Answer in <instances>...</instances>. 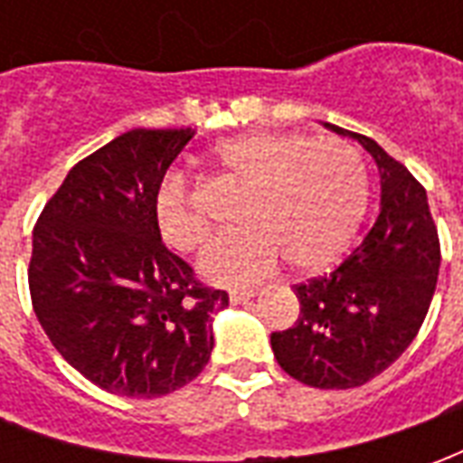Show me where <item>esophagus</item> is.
Here are the masks:
<instances>
[{"mask_svg":"<svg viewBox=\"0 0 463 463\" xmlns=\"http://www.w3.org/2000/svg\"><path fill=\"white\" fill-rule=\"evenodd\" d=\"M255 298V290H232L231 292V302L241 305V302H248Z\"/></svg>","mask_w":463,"mask_h":463,"instance_id":"obj_1","label":"esophagus"}]
</instances>
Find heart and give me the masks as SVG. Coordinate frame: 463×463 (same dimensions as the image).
<instances>
[{
    "mask_svg": "<svg viewBox=\"0 0 463 463\" xmlns=\"http://www.w3.org/2000/svg\"><path fill=\"white\" fill-rule=\"evenodd\" d=\"M211 161L245 188L238 222L203 250L198 270L221 285L268 278L285 258L295 272L337 262L367 211V168L354 146L307 133L250 131L215 143ZM153 221L163 242L193 252L208 221L193 203L188 178L168 171L153 193Z\"/></svg>",
    "mask_w": 463,
    "mask_h": 463,
    "instance_id": "obj_1",
    "label": "heart"
}]
</instances>
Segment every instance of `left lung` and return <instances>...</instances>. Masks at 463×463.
Segmentation results:
<instances>
[{
    "instance_id": "left-lung-1",
    "label": "left lung",
    "mask_w": 463,
    "mask_h": 463,
    "mask_svg": "<svg viewBox=\"0 0 463 463\" xmlns=\"http://www.w3.org/2000/svg\"><path fill=\"white\" fill-rule=\"evenodd\" d=\"M349 136L374 158L382 205L359 248L330 275L295 285L300 317L272 332L275 359L292 379L317 389H352L382 374L417 337L437 290V225L427 191L377 141Z\"/></svg>"
}]
</instances>
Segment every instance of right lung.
Instances as JSON below:
<instances>
[{
	"label": "right lung",
	"instance_id": "obj_1",
	"mask_svg": "<svg viewBox=\"0 0 463 463\" xmlns=\"http://www.w3.org/2000/svg\"><path fill=\"white\" fill-rule=\"evenodd\" d=\"M193 133H121L76 163L36 221V320L111 394L163 397L193 382L211 359V315L228 305V292L205 288L163 245L153 221V193Z\"/></svg>",
	"mask_w": 463,
	"mask_h": 463
}]
</instances>
